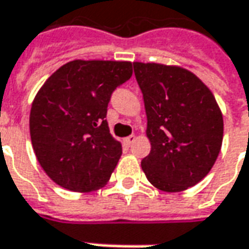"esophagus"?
I'll use <instances>...</instances> for the list:
<instances>
[{
	"label": "esophagus",
	"mask_w": 249,
	"mask_h": 249,
	"mask_svg": "<svg viewBox=\"0 0 249 249\" xmlns=\"http://www.w3.org/2000/svg\"><path fill=\"white\" fill-rule=\"evenodd\" d=\"M134 140H136V136H134V134H131V136H128V137H126V138H123V142L127 145V146H130V145L134 142Z\"/></svg>",
	"instance_id": "esophagus-1"
}]
</instances>
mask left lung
Instances as JSON below:
<instances>
[{
    "label": "left lung",
    "instance_id": "8db88e82",
    "mask_svg": "<svg viewBox=\"0 0 249 249\" xmlns=\"http://www.w3.org/2000/svg\"><path fill=\"white\" fill-rule=\"evenodd\" d=\"M142 91L151 152L141 167L164 192H181L206 177L219 155L223 118L214 94L191 71L133 63Z\"/></svg>",
    "mask_w": 249,
    "mask_h": 249
}]
</instances>
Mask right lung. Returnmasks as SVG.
<instances>
[{
    "label": "right lung",
    "instance_id": "add662e5",
    "mask_svg": "<svg viewBox=\"0 0 249 249\" xmlns=\"http://www.w3.org/2000/svg\"><path fill=\"white\" fill-rule=\"evenodd\" d=\"M131 74L128 61L74 60L43 83L31 107L30 136L53 182L83 193L108 182L122 155L105 119L108 103Z\"/></svg>",
    "mask_w": 249,
    "mask_h": 249
}]
</instances>
